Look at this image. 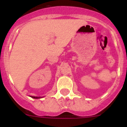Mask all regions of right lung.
Returning a JSON list of instances; mask_svg holds the SVG:
<instances>
[{
    "label": "right lung",
    "instance_id": "1",
    "mask_svg": "<svg viewBox=\"0 0 127 127\" xmlns=\"http://www.w3.org/2000/svg\"><path fill=\"white\" fill-rule=\"evenodd\" d=\"M31 97H32V98H35V99H38V98H42V97H38V96H31Z\"/></svg>",
    "mask_w": 127,
    "mask_h": 127
}]
</instances>
